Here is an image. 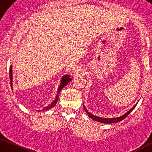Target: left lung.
<instances>
[{
  "mask_svg": "<svg viewBox=\"0 0 152 152\" xmlns=\"http://www.w3.org/2000/svg\"><path fill=\"white\" fill-rule=\"evenodd\" d=\"M137 103L135 104L134 107H133L131 110H129L127 113H126L124 115H122L120 117H118V118H100V117H98L96 115H94V114H92L91 113H89L88 111L87 110V109L85 107V105L83 104V107H84V110L86 111V112L87 113V115L90 118H91L94 120L100 122V123H103V124H114V123H118L119 121H121L124 119L126 117L129 115V114L132 112L133 110H134V108L135 107V106L137 105Z\"/></svg>",
  "mask_w": 152,
  "mask_h": 152,
  "instance_id": "1",
  "label": "left lung"
}]
</instances>
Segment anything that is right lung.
Instances as JSON below:
<instances>
[{"instance_id":"obj_1","label":"right lung","mask_w":152,"mask_h":152,"mask_svg":"<svg viewBox=\"0 0 152 152\" xmlns=\"http://www.w3.org/2000/svg\"><path fill=\"white\" fill-rule=\"evenodd\" d=\"M9 75H10V86H11V88L12 89V65L10 66ZM71 80H72V79L70 77V75H65L62 77V78H61V84L58 88L57 95H56V97H55V99L53 100V102L51 103H50L49 105L46 106V107H45L43 109H42V110L47 111L54 107L58 101V94H59V92L61 91V90L65 86H66V85L69 83V82H70ZM39 111L40 110H39L38 111Z\"/></svg>"}]
</instances>
